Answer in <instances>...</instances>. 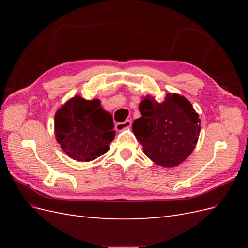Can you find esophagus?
I'll use <instances>...</instances> for the list:
<instances>
[{"label":"esophagus","mask_w":248,"mask_h":248,"mask_svg":"<svg viewBox=\"0 0 248 248\" xmlns=\"http://www.w3.org/2000/svg\"><path fill=\"white\" fill-rule=\"evenodd\" d=\"M131 126V121L130 120H126V121L124 122H118L116 125H115V128L117 131H122L126 128H129V127Z\"/></svg>","instance_id":"1"}]
</instances>
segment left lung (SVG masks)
Returning <instances> with one entry per match:
<instances>
[{"mask_svg": "<svg viewBox=\"0 0 248 248\" xmlns=\"http://www.w3.org/2000/svg\"><path fill=\"white\" fill-rule=\"evenodd\" d=\"M141 117L132 130L144 153L156 164L176 167L190 155L197 145L201 121L185 97L167 94L162 102L147 96L140 104Z\"/></svg>", "mask_w": 248, "mask_h": 248, "instance_id": "obj_1", "label": "left lung"}]
</instances>
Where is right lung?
<instances>
[{"label":"right lung","instance_id":"1","mask_svg":"<svg viewBox=\"0 0 248 248\" xmlns=\"http://www.w3.org/2000/svg\"><path fill=\"white\" fill-rule=\"evenodd\" d=\"M100 100L73 97L55 117L57 141L66 154L78 161H91L109 150L116 132L109 112Z\"/></svg>","mask_w":248,"mask_h":248}]
</instances>
